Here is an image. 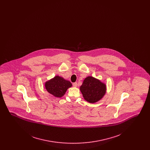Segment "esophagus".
<instances>
[{
	"mask_svg": "<svg viewBox=\"0 0 150 150\" xmlns=\"http://www.w3.org/2000/svg\"><path fill=\"white\" fill-rule=\"evenodd\" d=\"M72 86H73L74 87H76L77 86H78V83H74L73 84H72Z\"/></svg>",
	"mask_w": 150,
	"mask_h": 150,
	"instance_id": "obj_1",
	"label": "esophagus"
}]
</instances>
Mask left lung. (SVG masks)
<instances>
[{
    "label": "left lung",
    "mask_w": 150,
    "mask_h": 150,
    "mask_svg": "<svg viewBox=\"0 0 150 150\" xmlns=\"http://www.w3.org/2000/svg\"><path fill=\"white\" fill-rule=\"evenodd\" d=\"M80 90L87 102L94 103L103 98L106 92V86L97 79L88 76L80 86Z\"/></svg>",
    "instance_id": "left-lung-1"
}]
</instances>
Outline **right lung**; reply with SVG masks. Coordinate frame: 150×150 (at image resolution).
I'll use <instances>...</instances> for the list:
<instances>
[{
    "label": "right lung",
    "instance_id": "add662e5",
    "mask_svg": "<svg viewBox=\"0 0 150 150\" xmlns=\"http://www.w3.org/2000/svg\"><path fill=\"white\" fill-rule=\"evenodd\" d=\"M71 86L70 81L59 76H54L45 83V86L48 92L59 98L64 96L67 89Z\"/></svg>",
    "mask_w": 150,
    "mask_h": 150
}]
</instances>
